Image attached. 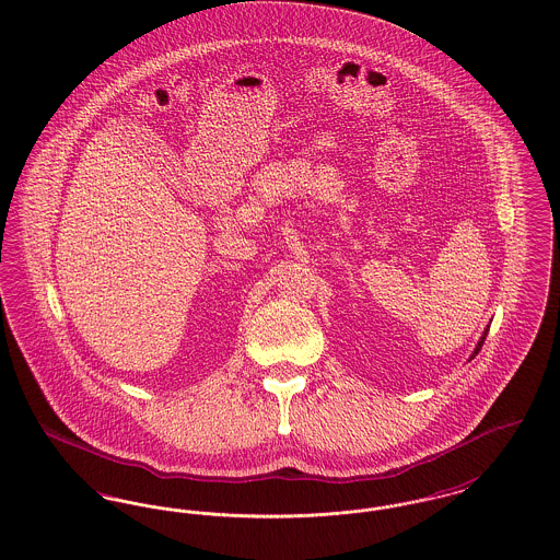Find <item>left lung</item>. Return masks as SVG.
<instances>
[{
    "instance_id": "obj_1",
    "label": "left lung",
    "mask_w": 560,
    "mask_h": 560,
    "mask_svg": "<svg viewBox=\"0 0 560 560\" xmlns=\"http://www.w3.org/2000/svg\"><path fill=\"white\" fill-rule=\"evenodd\" d=\"M487 331H489V329H485V331H482V336H480L479 345H477V348H475V352H472V357H470V359H475V354H479L480 347H482V342H485V338H487Z\"/></svg>"
}]
</instances>
